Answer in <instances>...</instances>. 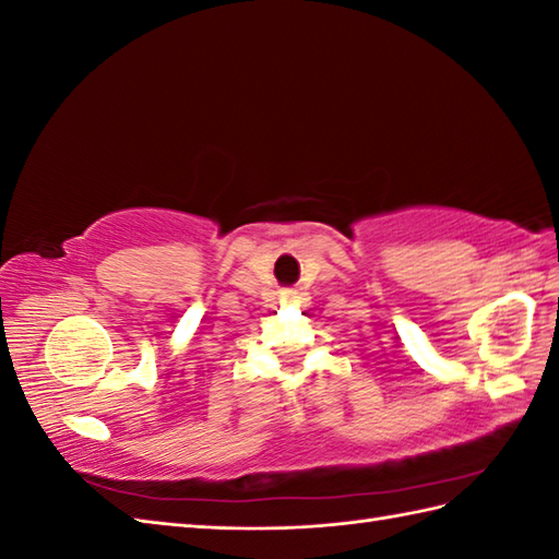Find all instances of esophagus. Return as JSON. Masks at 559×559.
Segmentation results:
<instances>
[{"instance_id": "obj_1", "label": "esophagus", "mask_w": 559, "mask_h": 559, "mask_svg": "<svg viewBox=\"0 0 559 559\" xmlns=\"http://www.w3.org/2000/svg\"><path fill=\"white\" fill-rule=\"evenodd\" d=\"M298 300V290H283V302H295Z\"/></svg>"}]
</instances>
